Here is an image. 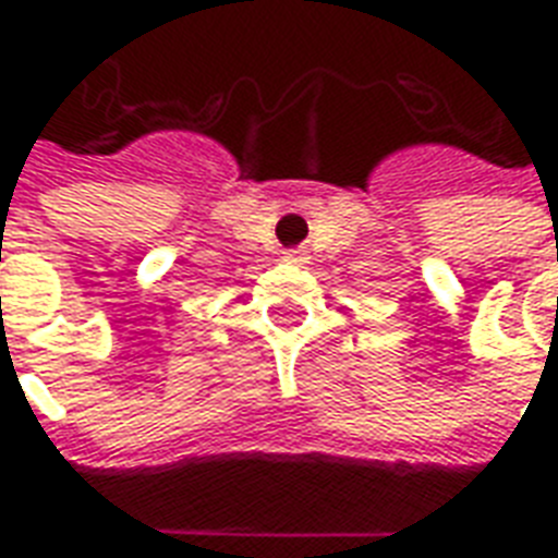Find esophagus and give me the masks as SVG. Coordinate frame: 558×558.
I'll use <instances>...</instances> for the list:
<instances>
[{
	"label": "esophagus",
	"mask_w": 558,
	"mask_h": 558,
	"mask_svg": "<svg viewBox=\"0 0 558 558\" xmlns=\"http://www.w3.org/2000/svg\"><path fill=\"white\" fill-rule=\"evenodd\" d=\"M287 263H304L302 251H287Z\"/></svg>",
	"instance_id": "1"
}]
</instances>
